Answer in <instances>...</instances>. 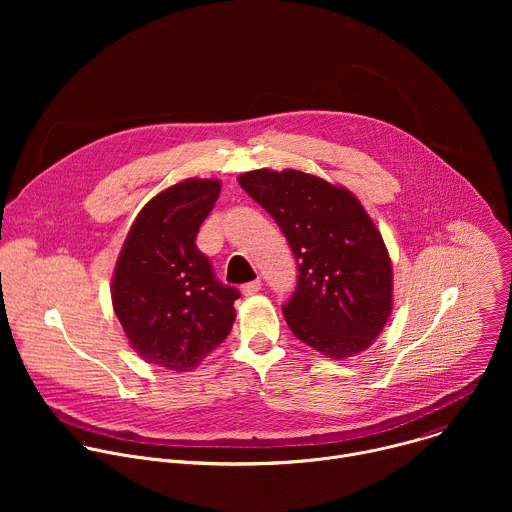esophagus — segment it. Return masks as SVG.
Masks as SVG:
<instances>
[{
	"label": "esophagus",
	"instance_id": "1",
	"mask_svg": "<svg viewBox=\"0 0 512 512\" xmlns=\"http://www.w3.org/2000/svg\"><path fill=\"white\" fill-rule=\"evenodd\" d=\"M241 291H243V296H255V294H259V291H261V281L259 279L249 281V283H245L241 287Z\"/></svg>",
	"mask_w": 512,
	"mask_h": 512
}]
</instances>
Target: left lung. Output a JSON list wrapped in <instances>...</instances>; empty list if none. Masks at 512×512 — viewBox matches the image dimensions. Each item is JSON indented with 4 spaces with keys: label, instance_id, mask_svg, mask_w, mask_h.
Instances as JSON below:
<instances>
[{
    "label": "left lung",
    "instance_id": "1",
    "mask_svg": "<svg viewBox=\"0 0 512 512\" xmlns=\"http://www.w3.org/2000/svg\"><path fill=\"white\" fill-rule=\"evenodd\" d=\"M239 184L296 255L298 285L283 306L289 330L336 360L367 350L393 310V267L358 198L300 170H253Z\"/></svg>",
    "mask_w": 512,
    "mask_h": 512
}]
</instances>
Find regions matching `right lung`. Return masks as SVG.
<instances>
[{"mask_svg": "<svg viewBox=\"0 0 512 512\" xmlns=\"http://www.w3.org/2000/svg\"><path fill=\"white\" fill-rule=\"evenodd\" d=\"M221 182L188 178L154 196L119 253L111 300L131 348L150 364L190 371L235 322L239 289L214 277L196 235Z\"/></svg>", "mask_w": 512, "mask_h": 512, "instance_id": "1", "label": "right lung"}]
</instances>
